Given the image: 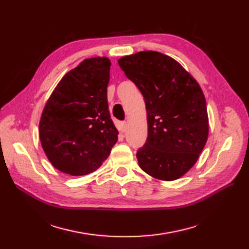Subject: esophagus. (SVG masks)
<instances>
[{
  "mask_svg": "<svg viewBox=\"0 0 249 249\" xmlns=\"http://www.w3.org/2000/svg\"><path fill=\"white\" fill-rule=\"evenodd\" d=\"M125 130H126V123H125V122L120 123V125H119V131L124 133V132H125Z\"/></svg>",
  "mask_w": 249,
  "mask_h": 249,
  "instance_id": "34e87169",
  "label": "esophagus"
}]
</instances>
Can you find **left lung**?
Instances as JSON below:
<instances>
[{
	"label": "left lung",
	"instance_id": "1",
	"mask_svg": "<svg viewBox=\"0 0 249 249\" xmlns=\"http://www.w3.org/2000/svg\"><path fill=\"white\" fill-rule=\"evenodd\" d=\"M144 97L147 139L137 150L140 168L156 178L175 180L197 161L209 134L205 95L175 59L144 51L118 60Z\"/></svg>",
	"mask_w": 249,
	"mask_h": 249
}]
</instances>
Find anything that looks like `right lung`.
<instances>
[{"label": "right lung", "instance_id": "right-lung-1", "mask_svg": "<svg viewBox=\"0 0 249 249\" xmlns=\"http://www.w3.org/2000/svg\"><path fill=\"white\" fill-rule=\"evenodd\" d=\"M110 60L85 59L51 94L39 123L42 148L53 166L71 176L99 168L117 142L107 100Z\"/></svg>", "mask_w": 249, "mask_h": 249}]
</instances>
